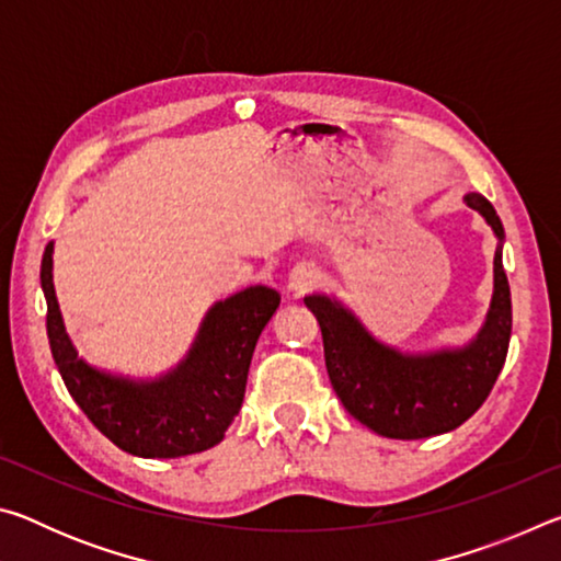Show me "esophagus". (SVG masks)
I'll return each mask as SVG.
<instances>
[{"mask_svg":"<svg viewBox=\"0 0 561 561\" xmlns=\"http://www.w3.org/2000/svg\"><path fill=\"white\" fill-rule=\"evenodd\" d=\"M317 279H319V270L314 264H297V267L289 272V291L294 294L309 291L317 284Z\"/></svg>","mask_w":561,"mask_h":561,"instance_id":"34e87169","label":"esophagus"}]
</instances>
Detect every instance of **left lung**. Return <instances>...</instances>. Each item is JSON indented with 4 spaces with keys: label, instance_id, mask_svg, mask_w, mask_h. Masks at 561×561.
<instances>
[{
    "label": "left lung",
    "instance_id": "1",
    "mask_svg": "<svg viewBox=\"0 0 561 561\" xmlns=\"http://www.w3.org/2000/svg\"><path fill=\"white\" fill-rule=\"evenodd\" d=\"M462 201L497 237L490 309L468 344L417 354L401 351L376 339L336 297L319 291L304 297L321 327L336 396L358 423L383 438L417 440L455 431L485 403L505 366L512 334L510 284L502 270L505 230L480 193H468Z\"/></svg>",
    "mask_w": 561,
    "mask_h": 561
}]
</instances>
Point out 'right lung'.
I'll use <instances>...</instances> for the list:
<instances>
[{
  "mask_svg": "<svg viewBox=\"0 0 561 561\" xmlns=\"http://www.w3.org/2000/svg\"><path fill=\"white\" fill-rule=\"evenodd\" d=\"M42 289L51 356L71 398L111 443L138 458H183L225 438L242 408L254 346L279 307V294L262 284L215 301L170 371L136 378L79 356L54 289V242L42 257Z\"/></svg>",
  "mask_w": 561,
  "mask_h": 561,
  "instance_id": "right-lung-1",
  "label": "right lung"
}]
</instances>
